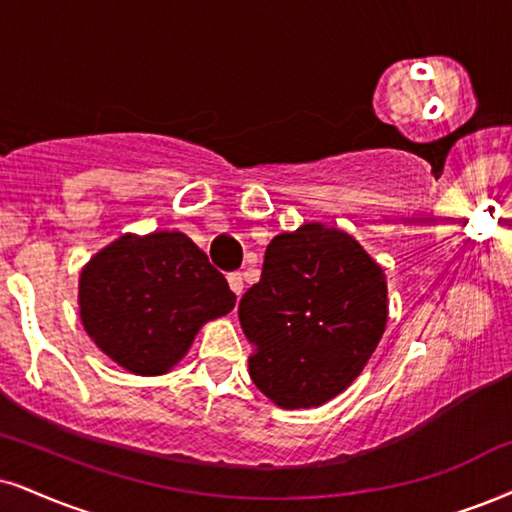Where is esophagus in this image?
Listing matches in <instances>:
<instances>
[{"instance_id":"34e87169","label":"esophagus","mask_w":512,"mask_h":512,"mask_svg":"<svg viewBox=\"0 0 512 512\" xmlns=\"http://www.w3.org/2000/svg\"><path fill=\"white\" fill-rule=\"evenodd\" d=\"M227 282H230L232 292H235L237 296H242V292H244V277H242V273H232L230 277H227Z\"/></svg>"}]
</instances>
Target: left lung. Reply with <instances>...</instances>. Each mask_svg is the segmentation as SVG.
<instances>
[{
	"label": "left lung",
	"mask_w": 512,
	"mask_h": 512,
	"mask_svg": "<svg viewBox=\"0 0 512 512\" xmlns=\"http://www.w3.org/2000/svg\"><path fill=\"white\" fill-rule=\"evenodd\" d=\"M387 315V275L356 237L323 223L282 232L239 301L251 380L285 410L323 406L361 375Z\"/></svg>",
	"instance_id": "8db88e82"
}]
</instances>
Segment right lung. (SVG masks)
I'll return each instance as SVG.
<instances>
[{"label": "right lung", "instance_id": "1", "mask_svg": "<svg viewBox=\"0 0 512 512\" xmlns=\"http://www.w3.org/2000/svg\"><path fill=\"white\" fill-rule=\"evenodd\" d=\"M237 296L208 256L178 230L121 235L97 251L78 280L80 323L132 375H166L208 320Z\"/></svg>", "mask_w": 512, "mask_h": 512}]
</instances>
